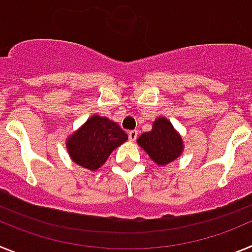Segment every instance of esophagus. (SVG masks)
I'll return each mask as SVG.
<instances>
[{"label": "esophagus", "mask_w": 252, "mask_h": 252, "mask_svg": "<svg viewBox=\"0 0 252 252\" xmlns=\"http://www.w3.org/2000/svg\"><path fill=\"white\" fill-rule=\"evenodd\" d=\"M128 139H130L131 142L135 141V140L137 139V131L136 130H131L130 132H128Z\"/></svg>", "instance_id": "obj_1"}]
</instances>
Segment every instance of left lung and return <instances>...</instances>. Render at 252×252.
Listing matches in <instances>:
<instances>
[{"label": "left lung", "instance_id": "1", "mask_svg": "<svg viewBox=\"0 0 252 252\" xmlns=\"http://www.w3.org/2000/svg\"><path fill=\"white\" fill-rule=\"evenodd\" d=\"M137 144L146 151L150 159L158 165L164 166L183 154L184 145L180 133L165 117H158L153 122V128L144 132L137 139Z\"/></svg>", "mask_w": 252, "mask_h": 252}]
</instances>
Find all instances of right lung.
<instances>
[{"label":"right lung","mask_w":252,"mask_h":252,"mask_svg":"<svg viewBox=\"0 0 252 252\" xmlns=\"http://www.w3.org/2000/svg\"><path fill=\"white\" fill-rule=\"evenodd\" d=\"M127 139L119 124L107 117L93 115L66 137L65 146L75 164L95 171L106 162L111 153Z\"/></svg>","instance_id":"right-lung-1"}]
</instances>
